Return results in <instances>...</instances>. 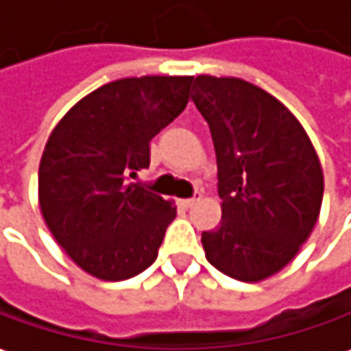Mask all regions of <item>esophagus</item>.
Instances as JSON below:
<instances>
[{
  "mask_svg": "<svg viewBox=\"0 0 351 351\" xmlns=\"http://www.w3.org/2000/svg\"><path fill=\"white\" fill-rule=\"evenodd\" d=\"M199 197H202V194L197 192V194H194V197H186V199H178V204L184 207V209H188V207L194 206L195 202H199Z\"/></svg>",
  "mask_w": 351,
  "mask_h": 351,
  "instance_id": "esophagus-1",
  "label": "esophagus"
}]
</instances>
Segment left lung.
<instances>
[{"instance_id": "obj_1", "label": "left lung", "mask_w": 351, "mask_h": 351, "mask_svg": "<svg viewBox=\"0 0 351 351\" xmlns=\"http://www.w3.org/2000/svg\"><path fill=\"white\" fill-rule=\"evenodd\" d=\"M217 156L223 217L202 234L207 261L257 282L278 273L306 242L323 202V171L288 109L242 78L199 75L192 88Z\"/></svg>"}]
</instances>
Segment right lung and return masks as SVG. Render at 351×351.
<instances>
[{"label": "right lung", "mask_w": 351, "mask_h": 351, "mask_svg": "<svg viewBox=\"0 0 351 351\" xmlns=\"http://www.w3.org/2000/svg\"><path fill=\"white\" fill-rule=\"evenodd\" d=\"M192 76H140L101 86L69 109L45 144L40 209L66 256L101 280H125L157 259L173 202L130 182L149 142L184 111Z\"/></svg>", "instance_id": "right-lung-1"}]
</instances>
